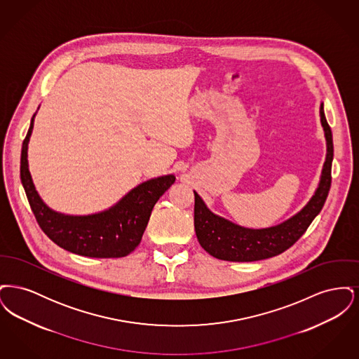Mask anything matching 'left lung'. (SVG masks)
Wrapping results in <instances>:
<instances>
[{"label": "left lung", "mask_w": 359, "mask_h": 359, "mask_svg": "<svg viewBox=\"0 0 359 359\" xmlns=\"http://www.w3.org/2000/svg\"><path fill=\"white\" fill-rule=\"evenodd\" d=\"M320 122L327 141V154L320 182L307 205L290 219L266 229L242 227L211 212L198 192L194 191L195 233L201 246L208 255L233 262L265 259L281 255L306 233L308 226L322 211L331 187L334 144L331 128L325 120L323 103L320 104Z\"/></svg>", "instance_id": "obj_1"}]
</instances>
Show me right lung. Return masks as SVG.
<instances>
[{
	"label": "right lung",
	"mask_w": 359,
	"mask_h": 359,
	"mask_svg": "<svg viewBox=\"0 0 359 359\" xmlns=\"http://www.w3.org/2000/svg\"><path fill=\"white\" fill-rule=\"evenodd\" d=\"M34 116L21 148L20 177L34 218L57 246L79 256L118 258L132 253L141 242L151 212L160 196L175 183L173 175L147 180L129 191L118 203L91 215H66L46 205L34 188L28 168V144Z\"/></svg>",
	"instance_id": "add662e5"
}]
</instances>
